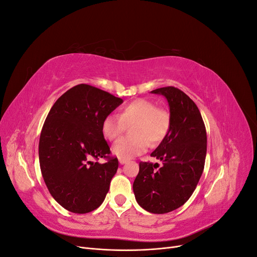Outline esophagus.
<instances>
[{
  "label": "esophagus",
  "mask_w": 257,
  "mask_h": 257,
  "mask_svg": "<svg viewBox=\"0 0 257 257\" xmlns=\"http://www.w3.org/2000/svg\"><path fill=\"white\" fill-rule=\"evenodd\" d=\"M126 162H127V160H126V159H121V158L119 159V163H120V164H121V165H123V164H125V163H126Z\"/></svg>",
  "instance_id": "obj_1"
}]
</instances>
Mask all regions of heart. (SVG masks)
Returning <instances> with one entry per match:
<instances>
[{
    "instance_id": "obj_1",
    "label": "heart",
    "mask_w": 257,
    "mask_h": 257,
    "mask_svg": "<svg viewBox=\"0 0 257 257\" xmlns=\"http://www.w3.org/2000/svg\"><path fill=\"white\" fill-rule=\"evenodd\" d=\"M133 137L123 138L112 146V153L119 159H132L144 153L149 142L161 144L169 133L170 115L149 99L138 98L124 105L118 115L108 114L102 122V134L110 142L119 139L126 127Z\"/></svg>"
}]
</instances>
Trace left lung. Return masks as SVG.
Wrapping results in <instances>:
<instances>
[{"label": "left lung", "mask_w": 257, "mask_h": 257, "mask_svg": "<svg viewBox=\"0 0 257 257\" xmlns=\"http://www.w3.org/2000/svg\"><path fill=\"white\" fill-rule=\"evenodd\" d=\"M163 95L169 106L170 130L151 157L162 161L141 163L133 183L138 205L151 213H167L186 203L203 174L207 134L196 104L174 87L151 91Z\"/></svg>", "instance_id": "left-lung-1"}]
</instances>
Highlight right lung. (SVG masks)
<instances>
[{
	"mask_svg": "<svg viewBox=\"0 0 257 257\" xmlns=\"http://www.w3.org/2000/svg\"><path fill=\"white\" fill-rule=\"evenodd\" d=\"M123 99L89 84H78L60 96L46 118L38 145L44 181L58 203L74 213H88L103 204L119 166L104 164L110 148L102 122Z\"/></svg>",
	"mask_w": 257,
	"mask_h": 257,
	"instance_id": "add662e5",
	"label": "right lung"
}]
</instances>
